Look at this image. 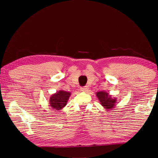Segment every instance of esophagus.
<instances>
[{"instance_id": "34e87169", "label": "esophagus", "mask_w": 158, "mask_h": 158, "mask_svg": "<svg viewBox=\"0 0 158 158\" xmlns=\"http://www.w3.org/2000/svg\"><path fill=\"white\" fill-rule=\"evenodd\" d=\"M80 90H81V92H86L88 90V86H84L83 88H81Z\"/></svg>"}]
</instances>
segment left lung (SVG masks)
Segmentation results:
<instances>
[{
    "label": "left lung",
    "instance_id": "1",
    "mask_svg": "<svg viewBox=\"0 0 158 158\" xmlns=\"http://www.w3.org/2000/svg\"><path fill=\"white\" fill-rule=\"evenodd\" d=\"M95 95L99 99L100 104L106 109V110H112L114 107H115L117 103V98H112L111 95L109 94L107 92L105 91H99L95 93Z\"/></svg>",
    "mask_w": 158,
    "mask_h": 158
}]
</instances>
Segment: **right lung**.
Wrapping results in <instances>:
<instances>
[{
    "mask_svg": "<svg viewBox=\"0 0 158 158\" xmlns=\"http://www.w3.org/2000/svg\"><path fill=\"white\" fill-rule=\"evenodd\" d=\"M70 95L71 93L70 92H66L63 89L58 91L51 95L49 98L50 107L54 110L62 109L66 106Z\"/></svg>",
    "mask_w": 158,
    "mask_h": 158,
    "instance_id": "right-lung-1",
    "label": "right lung"
}]
</instances>
